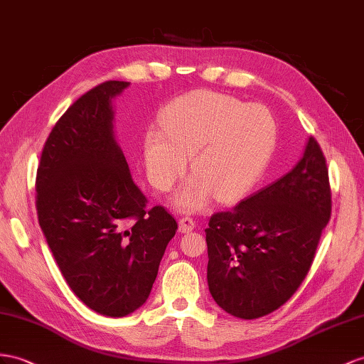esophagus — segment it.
Masks as SVG:
<instances>
[{"label":"esophagus","instance_id":"obj_1","mask_svg":"<svg viewBox=\"0 0 364 364\" xmlns=\"http://www.w3.org/2000/svg\"><path fill=\"white\" fill-rule=\"evenodd\" d=\"M195 221L191 220V218H181L178 221V230L181 232V234H189V232H192L195 229Z\"/></svg>","mask_w":364,"mask_h":364}]
</instances>
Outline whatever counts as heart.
Returning <instances> with one entry per match:
<instances>
[{
	"mask_svg": "<svg viewBox=\"0 0 364 364\" xmlns=\"http://www.w3.org/2000/svg\"><path fill=\"white\" fill-rule=\"evenodd\" d=\"M277 121L262 105H245L218 92H192L166 107L160 127L147 130L144 164L156 191L173 188L188 166L195 172L175 195L181 212H198L213 192L234 200L262 175L277 143Z\"/></svg>",
	"mask_w": 364,
	"mask_h": 364,
	"instance_id": "obj_1",
	"label": "heart"
}]
</instances>
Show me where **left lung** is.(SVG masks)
I'll return each mask as SVG.
<instances>
[{
  "mask_svg": "<svg viewBox=\"0 0 364 364\" xmlns=\"http://www.w3.org/2000/svg\"><path fill=\"white\" fill-rule=\"evenodd\" d=\"M331 218V189L318 143L309 138L291 172L206 229L208 284L215 303L243 320L277 311L301 284Z\"/></svg>",
  "mask_w": 364,
  "mask_h": 364,
  "instance_id": "obj_1",
  "label": "left lung"
}]
</instances>
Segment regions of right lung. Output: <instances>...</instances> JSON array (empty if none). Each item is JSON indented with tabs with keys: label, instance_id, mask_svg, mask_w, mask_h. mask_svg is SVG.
<instances>
[{
	"label": "right lung",
	"instance_id": "1",
	"mask_svg": "<svg viewBox=\"0 0 364 364\" xmlns=\"http://www.w3.org/2000/svg\"><path fill=\"white\" fill-rule=\"evenodd\" d=\"M127 81H106L66 110L36 171V212L69 287L92 311L126 316L152 291L178 229L164 208L146 209L115 138L112 106Z\"/></svg>",
	"mask_w": 364,
	"mask_h": 364
}]
</instances>
